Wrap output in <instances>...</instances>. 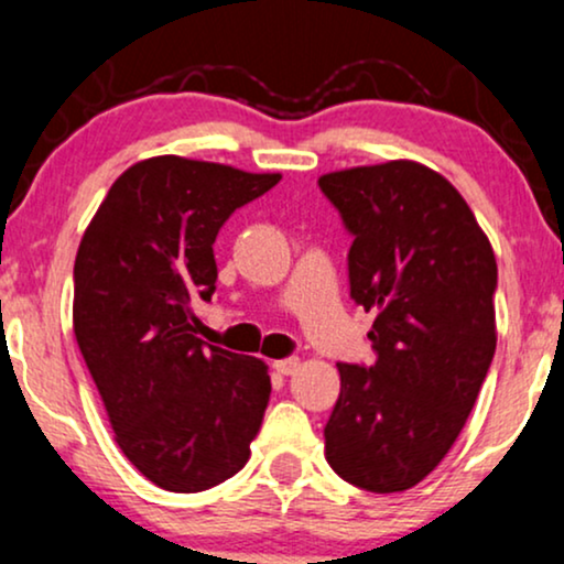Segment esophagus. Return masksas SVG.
I'll list each match as a JSON object with an SVG mask.
<instances>
[{
    "instance_id": "1",
    "label": "esophagus",
    "mask_w": 564,
    "mask_h": 564,
    "mask_svg": "<svg viewBox=\"0 0 564 564\" xmlns=\"http://www.w3.org/2000/svg\"><path fill=\"white\" fill-rule=\"evenodd\" d=\"M297 367H301V361H297V359H280V361H274V369H276V372H280L282 377L295 375Z\"/></svg>"
}]
</instances>
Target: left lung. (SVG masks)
Here are the masks:
<instances>
[{
  "instance_id": "left-lung-1",
  "label": "left lung",
  "mask_w": 564,
  "mask_h": 564,
  "mask_svg": "<svg viewBox=\"0 0 564 564\" xmlns=\"http://www.w3.org/2000/svg\"><path fill=\"white\" fill-rule=\"evenodd\" d=\"M354 245L350 295L377 311L372 367L337 364L324 456L343 480L401 494L459 438L496 350V256L465 197L416 161L319 176Z\"/></svg>"
}]
</instances>
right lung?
<instances>
[{"instance_id":"obj_1","label":"right lung","mask_w":564,"mask_h":564,"mask_svg":"<svg viewBox=\"0 0 564 564\" xmlns=\"http://www.w3.org/2000/svg\"><path fill=\"white\" fill-rule=\"evenodd\" d=\"M282 174L155 155L112 182L73 267V335L116 443L150 482L195 494L240 473L267 412L256 356L205 346L224 221Z\"/></svg>"}]
</instances>
